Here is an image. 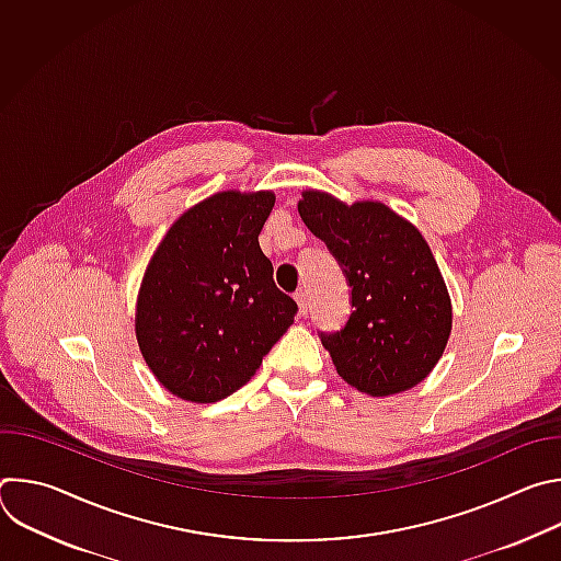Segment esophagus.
<instances>
[{"instance_id": "obj_1", "label": "esophagus", "mask_w": 561, "mask_h": 561, "mask_svg": "<svg viewBox=\"0 0 561 561\" xmlns=\"http://www.w3.org/2000/svg\"><path fill=\"white\" fill-rule=\"evenodd\" d=\"M295 301H297V306H299V312H301V314H308V310H310V304H308V293H306V290H299V293H295Z\"/></svg>"}]
</instances>
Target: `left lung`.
<instances>
[{"label":"left lung","mask_w":561,"mask_h":561,"mask_svg":"<svg viewBox=\"0 0 561 561\" xmlns=\"http://www.w3.org/2000/svg\"><path fill=\"white\" fill-rule=\"evenodd\" d=\"M299 215L351 286L340 331H319L344 381L370 397L413 388L439 362L453 324L450 297L422 232L379 202L346 206L306 191Z\"/></svg>","instance_id":"left-lung-1"}]
</instances>
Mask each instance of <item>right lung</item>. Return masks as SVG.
<instances>
[{
	"mask_svg": "<svg viewBox=\"0 0 561 561\" xmlns=\"http://www.w3.org/2000/svg\"><path fill=\"white\" fill-rule=\"evenodd\" d=\"M273 193H217L184 213L150 260L135 331L167 390L213 404L242 388L297 314L260 232Z\"/></svg>",
	"mask_w": 561,
	"mask_h": 561,
	"instance_id": "right-lung-1",
	"label": "right lung"
}]
</instances>
